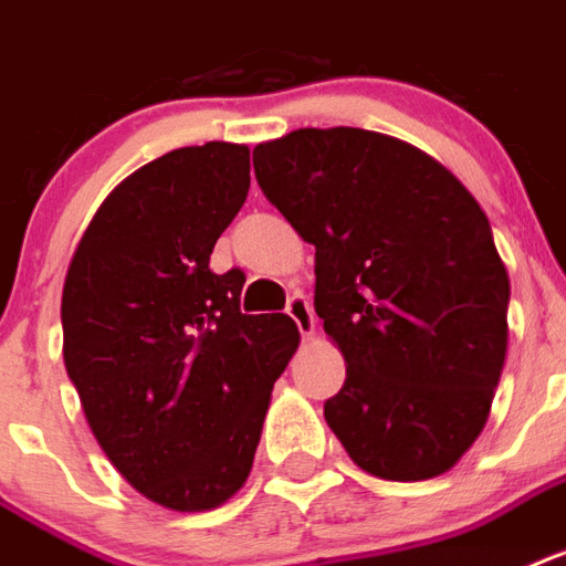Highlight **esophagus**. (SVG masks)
Returning <instances> with one entry per match:
<instances>
[{"mask_svg":"<svg viewBox=\"0 0 566 566\" xmlns=\"http://www.w3.org/2000/svg\"><path fill=\"white\" fill-rule=\"evenodd\" d=\"M287 316H291L293 323L298 325V331L302 334H314L316 328V319H314V307H311V302H307V296H302V293H293L291 298H287Z\"/></svg>","mask_w":566,"mask_h":566,"instance_id":"esophagus-1","label":"esophagus"}]
</instances>
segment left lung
<instances>
[{
	"instance_id": "8db88e82",
	"label": "left lung",
	"mask_w": 566,
	"mask_h": 566,
	"mask_svg": "<svg viewBox=\"0 0 566 566\" xmlns=\"http://www.w3.org/2000/svg\"><path fill=\"white\" fill-rule=\"evenodd\" d=\"M255 179L316 247L314 307L346 357L325 421L380 480L444 474L480 436L509 343V273L471 191L360 127L252 150Z\"/></svg>"
}]
</instances>
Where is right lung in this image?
Listing matches in <instances>:
<instances>
[{
    "instance_id": "1",
    "label": "right lung",
    "mask_w": 566,
    "mask_h": 566,
    "mask_svg": "<svg viewBox=\"0 0 566 566\" xmlns=\"http://www.w3.org/2000/svg\"><path fill=\"white\" fill-rule=\"evenodd\" d=\"M250 191V148L206 142L142 165L101 203L63 284V360L118 474L174 512L220 506L250 476L284 314H241L247 275L211 273Z\"/></svg>"
}]
</instances>
